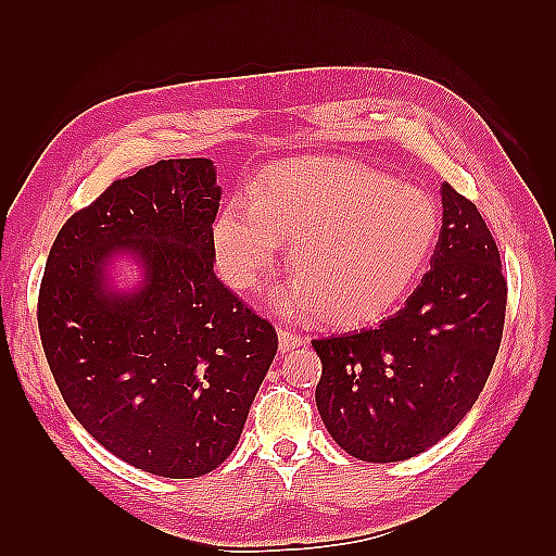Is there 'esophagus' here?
Masks as SVG:
<instances>
[{
  "label": "esophagus",
  "mask_w": 556,
  "mask_h": 556,
  "mask_svg": "<svg viewBox=\"0 0 556 556\" xmlns=\"http://www.w3.org/2000/svg\"><path fill=\"white\" fill-rule=\"evenodd\" d=\"M277 332H279V351L281 353H289L291 349H299V346L305 344L303 334L291 332V329H287V327H279Z\"/></svg>",
  "instance_id": "1"
}]
</instances>
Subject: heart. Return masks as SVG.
I'll use <instances>...</instances> for the list:
<instances>
[{
    "label": "heart",
    "instance_id": "1",
    "mask_svg": "<svg viewBox=\"0 0 556 556\" xmlns=\"http://www.w3.org/2000/svg\"><path fill=\"white\" fill-rule=\"evenodd\" d=\"M440 229L425 191L358 164L305 157L263 176L251 200L229 198L212 224V248L224 279L253 291L289 243L296 281L279 303L315 311L327 325H358L408 296Z\"/></svg>",
    "mask_w": 556,
    "mask_h": 556
}]
</instances>
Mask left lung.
Instances as JSON below:
<instances>
[{
	"instance_id": "1",
	"label": "left lung",
	"mask_w": 556,
	"mask_h": 556,
	"mask_svg": "<svg viewBox=\"0 0 556 556\" xmlns=\"http://www.w3.org/2000/svg\"><path fill=\"white\" fill-rule=\"evenodd\" d=\"M506 279L497 243L468 198L442 184L430 269L380 325L313 339L323 361L315 404L346 454L406 460L464 420L497 358Z\"/></svg>"
}]
</instances>
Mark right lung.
<instances>
[{
	"label": "right lung",
	"instance_id": "obj_1",
	"mask_svg": "<svg viewBox=\"0 0 556 556\" xmlns=\"http://www.w3.org/2000/svg\"><path fill=\"white\" fill-rule=\"evenodd\" d=\"M219 198L212 160H162L71 215L45 265L38 327L59 392L108 452L152 476L215 470L277 353L275 327L215 275ZM119 252L144 267L134 292L106 281Z\"/></svg>",
	"mask_w": 556,
	"mask_h": 556
}]
</instances>
